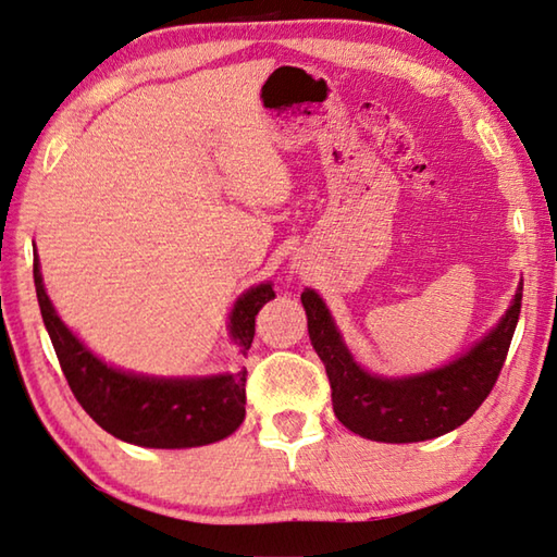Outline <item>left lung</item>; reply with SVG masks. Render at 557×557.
Returning <instances> with one entry per match:
<instances>
[{
    "label": "left lung",
    "mask_w": 557,
    "mask_h": 557,
    "mask_svg": "<svg viewBox=\"0 0 557 557\" xmlns=\"http://www.w3.org/2000/svg\"><path fill=\"white\" fill-rule=\"evenodd\" d=\"M521 290L499 322L466 354L412 375H377L354 359L330 308L312 288L300 293L312 349L327 371L332 407L354 434L383 444H414L454 432L497 383L521 312Z\"/></svg>",
    "instance_id": "1"
}]
</instances>
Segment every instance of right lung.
Listing matches in <instances>:
<instances>
[{
    "mask_svg": "<svg viewBox=\"0 0 557 557\" xmlns=\"http://www.w3.org/2000/svg\"><path fill=\"white\" fill-rule=\"evenodd\" d=\"M34 283L40 314L67 383L94 422L125 444L194 448L227 438L245 419L247 369L213 375H145L99 359L72 332L48 298L34 245ZM274 283L251 286L227 314L230 339L247 356L261 306L276 298Z\"/></svg>",
    "mask_w": 557,
    "mask_h": 557,
    "instance_id": "add662e5",
    "label": "right lung"
}]
</instances>
